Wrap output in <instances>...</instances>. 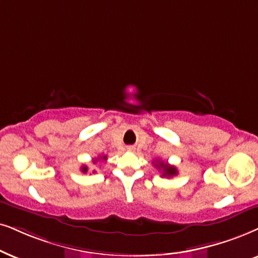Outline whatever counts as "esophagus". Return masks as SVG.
Wrapping results in <instances>:
<instances>
[{
  "label": "esophagus",
  "instance_id": "34e87169",
  "mask_svg": "<svg viewBox=\"0 0 258 258\" xmlns=\"http://www.w3.org/2000/svg\"><path fill=\"white\" fill-rule=\"evenodd\" d=\"M128 150H130V151H132V150H133V148H131V146H130V148H128Z\"/></svg>",
  "mask_w": 258,
  "mask_h": 258
}]
</instances>
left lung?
Wrapping results in <instances>:
<instances>
[{"label":"left lung","mask_w":258,"mask_h":258,"mask_svg":"<svg viewBox=\"0 0 258 258\" xmlns=\"http://www.w3.org/2000/svg\"><path fill=\"white\" fill-rule=\"evenodd\" d=\"M155 167L162 170V177H172V176L177 175V169H176L174 165L168 164V163H164L162 161H157L155 164Z\"/></svg>","instance_id":"left-lung-1"}]
</instances>
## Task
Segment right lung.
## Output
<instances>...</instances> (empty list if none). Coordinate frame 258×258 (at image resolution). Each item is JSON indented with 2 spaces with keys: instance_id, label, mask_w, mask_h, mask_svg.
Returning <instances> with one entry per match:
<instances>
[{
  "instance_id": "add662e5",
  "label": "right lung",
  "mask_w": 258,
  "mask_h": 258,
  "mask_svg": "<svg viewBox=\"0 0 258 258\" xmlns=\"http://www.w3.org/2000/svg\"><path fill=\"white\" fill-rule=\"evenodd\" d=\"M99 159H102V161H106L107 156H100V157L97 158V159H94V161H93L94 164H95V163H96L97 161H99ZM81 170H82V172H87V171H88V167H86V165H83V167L81 168ZM93 172H95V171H93Z\"/></svg>"
}]
</instances>
